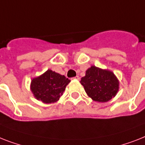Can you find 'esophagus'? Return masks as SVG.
Instances as JSON below:
<instances>
[{
	"mask_svg": "<svg viewBox=\"0 0 145 145\" xmlns=\"http://www.w3.org/2000/svg\"><path fill=\"white\" fill-rule=\"evenodd\" d=\"M73 79H76V80H79L80 79V77L78 76V75H77V76H75V77L73 78Z\"/></svg>",
	"mask_w": 145,
	"mask_h": 145,
	"instance_id": "1",
	"label": "esophagus"
}]
</instances>
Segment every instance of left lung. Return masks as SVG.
I'll return each mask as SVG.
<instances>
[{"instance_id":"8db88e82","label":"left lung","mask_w":145,"mask_h":145,"mask_svg":"<svg viewBox=\"0 0 145 145\" xmlns=\"http://www.w3.org/2000/svg\"><path fill=\"white\" fill-rule=\"evenodd\" d=\"M81 84L87 95L99 102H107L116 95L118 90V81L116 75L112 72L95 66L86 71Z\"/></svg>"}]
</instances>
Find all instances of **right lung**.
Returning a JSON list of instances; mask_svg holds the SVG:
<instances>
[{
	"instance_id": "right-lung-1",
	"label": "right lung",
	"mask_w": 145,
	"mask_h": 145,
	"mask_svg": "<svg viewBox=\"0 0 145 145\" xmlns=\"http://www.w3.org/2000/svg\"><path fill=\"white\" fill-rule=\"evenodd\" d=\"M70 81L64 75L48 70L40 76L32 79L31 90L38 100L46 104L54 103L63 95Z\"/></svg>"
}]
</instances>
